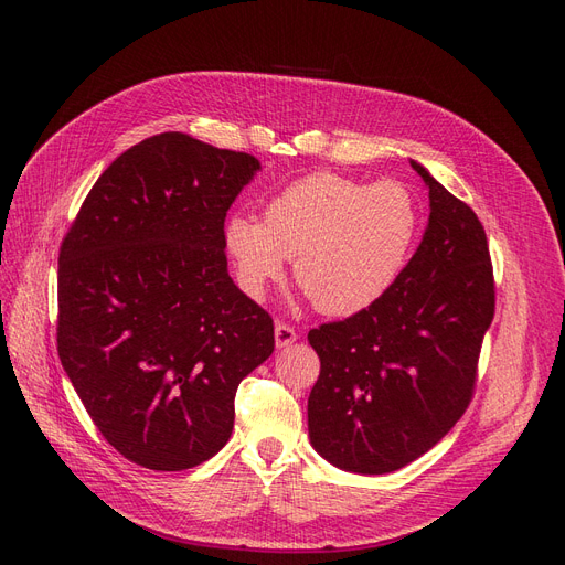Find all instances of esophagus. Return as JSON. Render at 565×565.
Listing matches in <instances>:
<instances>
[{"label":"esophagus","mask_w":565,"mask_h":565,"mask_svg":"<svg viewBox=\"0 0 565 565\" xmlns=\"http://www.w3.org/2000/svg\"><path fill=\"white\" fill-rule=\"evenodd\" d=\"M297 341V330L295 328H289V324H285V322H276V347L278 349H287V347H292Z\"/></svg>","instance_id":"34e87169"}]
</instances>
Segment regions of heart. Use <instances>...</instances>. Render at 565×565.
Here are the masks:
<instances>
[{"label":"heart","instance_id":"1","mask_svg":"<svg viewBox=\"0 0 565 565\" xmlns=\"http://www.w3.org/2000/svg\"><path fill=\"white\" fill-rule=\"evenodd\" d=\"M419 231L422 207L407 185L318 172L273 198L264 221L231 216L224 247L247 297L262 299L295 259V280L316 309L349 318L398 282Z\"/></svg>","mask_w":565,"mask_h":565}]
</instances>
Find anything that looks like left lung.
<instances>
[{"instance_id": "left-lung-1", "label": "left lung", "mask_w": 565, "mask_h": 565, "mask_svg": "<svg viewBox=\"0 0 565 565\" xmlns=\"http://www.w3.org/2000/svg\"><path fill=\"white\" fill-rule=\"evenodd\" d=\"M429 188V224L403 276L370 309L309 332L320 377L311 446L353 473L403 469L471 403L494 316L488 237L469 204L409 160Z\"/></svg>"}]
</instances>
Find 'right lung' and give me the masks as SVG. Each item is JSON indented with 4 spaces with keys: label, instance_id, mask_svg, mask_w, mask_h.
Masks as SVG:
<instances>
[{
    "label": "right lung",
    "instance_id": "1",
    "mask_svg": "<svg viewBox=\"0 0 565 565\" xmlns=\"http://www.w3.org/2000/svg\"><path fill=\"white\" fill-rule=\"evenodd\" d=\"M262 164L181 131L98 177L58 254V358L110 446L152 471L226 446L235 391L276 347L228 276L224 221Z\"/></svg>",
    "mask_w": 565,
    "mask_h": 565
}]
</instances>
